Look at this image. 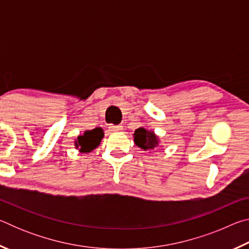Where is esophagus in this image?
Segmentation results:
<instances>
[{
    "mask_svg": "<svg viewBox=\"0 0 249 249\" xmlns=\"http://www.w3.org/2000/svg\"><path fill=\"white\" fill-rule=\"evenodd\" d=\"M108 129L113 130V132H119V130H122V126L114 125V124H108Z\"/></svg>",
    "mask_w": 249,
    "mask_h": 249,
    "instance_id": "34e87169",
    "label": "esophagus"
}]
</instances>
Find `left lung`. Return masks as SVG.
I'll return each mask as SVG.
<instances>
[{
  "label": "left lung",
  "instance_id": "8db88e82",
  "mask_svg": "<svg viewBox=\"0 0 249 249\" xmlns=\"http://www.w3.org/2000/svg\"><path fill=\"white\" fill-rule=\"evenodd\" d=\"M134 142L138 147L144 150H153L159 145V138L153 130L140 127L135 130Z\"/></svg>",
  "mask_w": 249,
  "mask_h": 249
}]
</instances>
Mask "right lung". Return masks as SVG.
I'll use <instances>...</instances> for the list:
<instances>
[{"label": "right lung", "instance_id": "right-lung-1", "mask_svg": "<svg viewBox=\"0 0 249 249\" xmlns=\"http://www.w3.org/2000/svg\"><path fill=\"white\" fill-rule=\"evenodd\" d=\"M104 137L103 129L96 127L91 130H86L83 135H79L74 141L75 149H79L80 153L88 154L94 150L100 145L101 141Z\"/></svg>", "mask_w": 249, "mask_h": 249}]
</instances>
